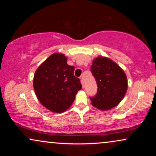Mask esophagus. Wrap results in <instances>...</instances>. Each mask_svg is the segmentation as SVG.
Returning a JSON list of instances; mask_svg holds the SVG:
<instances>
[{
	"mask_svg": "<svg viewBox=\"0 0 156 156\" xmlns=\"http://www.w3.org/2000/svg\"><path fill=\"white\" fill-rule=\"evenodd\" d=\"M81 84H82V87H84V81H83V80L82 79H81Z\"/></svg>",
	"mask_w": 156,
	"mask_h": 156,
	"instance_id": "obj_1",
	"label": "esophagus"
}]
</instances>
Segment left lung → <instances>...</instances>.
<instances>
[{
  "mask_svg": "<svg viewBox=\"0 0 156 156\" xmlns=\"http://www.w3.org/2000/svg\"><path fill=\"white\" fill-rule=\"evenodd\" d=\"M91 72L97 83V94L91 97V104L101 111L114 108L126 93L128 80L125 72L117 64L106 57L94 59Z\"/></svg>",
  "mask_w": 156,
  "mask_h": 156,
  "instance_id": "left-lung-1",
  "label": "left lung"
}]
</instances>
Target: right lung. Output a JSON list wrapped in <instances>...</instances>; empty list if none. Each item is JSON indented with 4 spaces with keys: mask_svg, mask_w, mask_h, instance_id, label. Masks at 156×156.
Listing matches in <instances>:
<instances>
[{
    "mask_svg": "<svg viewBox=\"0 0 156 156\" xmlns=\"http://www.w3.org/2000/svg\"><path fill=\"white\" fill-rule=\"evenodd\" d=\"M62 53L51 55L35 72L33 87L37 99L48 110L62 113L72 106L82 89L79 78L74 76V67L67 65Z\"/></svg>",
    "mask_w": 156,
    "mask_h": 156,
    "instance_id": "1",
    "label": "right lung"
}]
</instances>
